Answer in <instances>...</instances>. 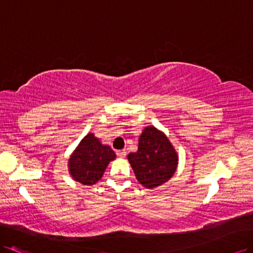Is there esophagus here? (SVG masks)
<instances>
[{"label": "esophagus", "instance_id": "34e87169", "mask_svg": "<svg viewBox=\"0 0 253 253\" xmlns=\"http://www.w3.org/2000/svg\"><path fill=\"white\" fill-rule=\"evenodd\" d=\"M117 156H118L119 158H125L126 156V150H117Z\"/></svg>", "mask_w": 253, "mask_h": 253}]
</instances>
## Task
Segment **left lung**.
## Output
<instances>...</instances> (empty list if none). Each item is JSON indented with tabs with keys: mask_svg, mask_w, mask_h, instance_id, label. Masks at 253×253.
<instances>
[{
	"mask_svg": "<svg viewBox=\"0 0 253 253\" xmlns=\"http://www.w3.org/2000/svg\"><path fill=\"white\" fill-rule=\"evenodd\" d=\"M136 179L151 189L168 181L178 164L170 141L155 126H147L138 139V150L127 156Z\"/></svg>",
	"mask_w": 253,
	"mask_h": 253,
	"instance_id": "obj_1",
	"label": "left lung"
}]
</instances>
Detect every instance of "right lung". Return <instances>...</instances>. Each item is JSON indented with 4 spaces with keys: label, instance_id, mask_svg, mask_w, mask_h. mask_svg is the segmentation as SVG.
Instances as JSON below:
<instances>
[{
    "label": "right lung",
    "instance_id": "right-lung-1",
    "mask_svg": "<svg viewBox=\"0 0 253 253\" xmlns=\"http://www.w3.org/2000/svg\"><path fill=\"white\" fill-rule=\"evenodd\" d=\"M115 158L116 153L112 148L102 145L93 134H88L70 158V173L73 179L80 183L94 184Z\"/></svg>",
    "mask_w": 253,
    "mask_h": 253
}]
</instances>
